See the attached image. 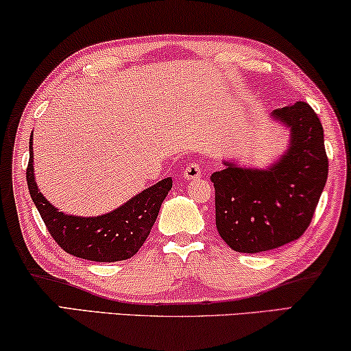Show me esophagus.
Here are the masks:
<instances>
[{
    "label": "esophagus",
    "instance_id": "34e87169",
    "mask_svg": "<svg viewBox=\"0 0 351 351\" xmlns=\"http://www.w3.org/2000/svg\"><path fill=\"white\" fill-rule=\"evenodd\" d=\"M182 176H184V180H199L202 176V169L199 164H189L182 171Z\"/></svg>",
    "mask_w": 351,
    "mask_h": 351
}]
</instances>
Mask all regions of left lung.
Wrapping results in <instances>:
<instances>
[{
    "label": "left lung",
    "mask_w": 351,
    "mask_h": 351,
    "mask_svg": "<svg viewBox=\"0 0 351 351\" xmlns=\"http://www.w3.org/2000/svg\"><path fill=\"white\" fill-rule=\"evenodd\" d=\"M270 117L289 130V145L265 169L224 160L215 171L216 227L239 253H261L298 240L310 226L328 180L324 132L305 101Z\"/></svg>",
    "instance_id": "left-lung-1"
}]
</instances>
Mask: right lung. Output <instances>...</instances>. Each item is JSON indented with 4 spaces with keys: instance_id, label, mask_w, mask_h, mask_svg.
<instances>
[{
    "instance_id": "add662e5",
    "label": "right lung",
    "mask_w": 351,
    "mask_h": 351,
    "mask_svg": "<svg viewBox=\"0 0 351 351\" xmlns=\"http://www.w3.org/2000/svg\"><path fill=\"white\" fill-rule=\"evenodd\" d=\"M27 184L49 234L60 248L81 259L116 263L135 256L145 243L173 181L171 178H165L156 182L110 213L98 216L66 215L53 206L38 189L33 169L32 133Z\"/></svg>"
}]
</instances>
